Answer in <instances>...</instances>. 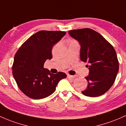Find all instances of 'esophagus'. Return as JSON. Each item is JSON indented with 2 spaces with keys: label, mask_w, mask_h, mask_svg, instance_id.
<instances>
[{
  "label": "esophagus",
  "mask_w": 126,
  "mask_h": 126,
  "mask_svg": "<svg viewBox=\"0 0 126 126\" xmlns=\"http://www.w3.org/2000/svg\"><path fill=\"white\" fill-rule=\"evenodd\" d=\"M67 77L69 79H74L76 77L75 75H67Z\"/></svg>",
  "instance_id": "34e87169"
}]
</instances>
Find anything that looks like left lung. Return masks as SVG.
Wrapping results in <instances>:
<instances>
[{
	"label": "left lung",
	"mask_w": 126,
	"mask_h": 126,
	"mask_svg": "<svg viewBox=\"0 0 126 126\" xmlns=\"http://www.w3.org/2000/svg\"><path fill=\"white\" fill-rule=\"evenodd\" d=\"M81 45L80 59L87 63L89 75L87 89L82 92L88 97L105 94L114 83L119 69L117 53L112 45L97 32L85 28L69 31Z\"/></svg>",
	"instance_id": "8db88e82"
}]
</instances>
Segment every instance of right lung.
<instances>
[{
	"label": "right lung",
	"instance_id": "1",
	"mask_svg": "<svg viewBox=\"0 0 126 126\" xmlns=\"http://www.w3.org/2000/svg\"><path fill=\"white\" fill-rule=\"evenodd\" d=\"M65 32L41 30L22 44L16 52L12 74L18 87L24 94L33 99L50 96L65 73L53 74L44 67L47 59H51L52 47L65 35Z\"/></svg>",
	"mask_w": 126,
	"mask_h": 126
}]
</instances>
